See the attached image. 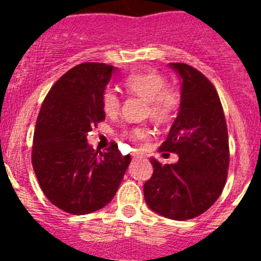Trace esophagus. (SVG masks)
Segmentation results:
<instances>
[{"label": "esophagus", "instance_id": "esophagus-1", "mask_svg": "<svg viewBox=\"0 0 261 261\" xmlns=\"http://www.w3.org/2000/svg\"><path fill=\"white\" fill-rule=\"evenodd\" d=\"M132 156L133 158H142V156H144V154L140 153V151H133Z\"/></svg>", "mask_w": 261, "mask_h": 261}]
</instances>
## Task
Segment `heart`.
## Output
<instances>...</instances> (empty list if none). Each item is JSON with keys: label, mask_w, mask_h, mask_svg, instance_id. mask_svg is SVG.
<instances>
[{"label": "heart", "mask_w": 261, "mask_h": 261, "mask_svg": "<svg viewBox=\"0 0 261 261\" xmlns=\"http://www.w3.org/2000/svg\"><path fill=\"white\" fill-rule=\"evenodd\" d=\"M123 86L128 94L146 100V112L158 123H165L171 119L180 105L179 91L174 87H168L166 78L153 69L133 71L125 75ZM102 107L107 116L114 117L120 112L121 98L114 89L105 90L102 95ZM126 135L133 141H144L150 136V130L146 126H137L130 129Z\"/></svg>", "instance_id": "b5f03b06"}]
</instances>
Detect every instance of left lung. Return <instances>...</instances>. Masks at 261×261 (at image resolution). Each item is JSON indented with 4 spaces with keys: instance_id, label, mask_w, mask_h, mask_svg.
Wrapping results in <instances>:
<instances>
[{
    "instance_id": "1",
    "label": "left lung",
    "mask_w": 261,
    "mask_h": 261,
    "mask_svg": "<svg viewBox=\"0 0 261 261\" xmlns=\"http://www.w3.org/2000/svg\"><path fill=\"white\" fill-rule=\"evenodd\" d=\"M181 78L180 110L159 150L176 153L179 161L162 165L151 158L154 172L145 183L149 208L176 221L208 211L222 193L229 170V137L216 87L201 71L171 62Z\"/></svg>"
}]
</instances>
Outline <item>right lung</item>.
I'll return each instance as SVG.
<instances>
[{
    "instance_id": "obj_1",
    "label": "right lung",
    "mask_w": 261,
    "mask_h": 261,
    "mask_svg": "<svg viewBox=\"0 0 261 261\" xmlns=\"http://www.w3.org/2000/svg\"><path fill=\"white\" fill-rule=\"evenodd\" d=\"M114 70L100 62L71 68L49 90L36 120L32 167L45 197L66 213L106 206L130 163L115 142L98 153L86 138L106 119L102 95Z\"/></svg>"
}]
</instances>
